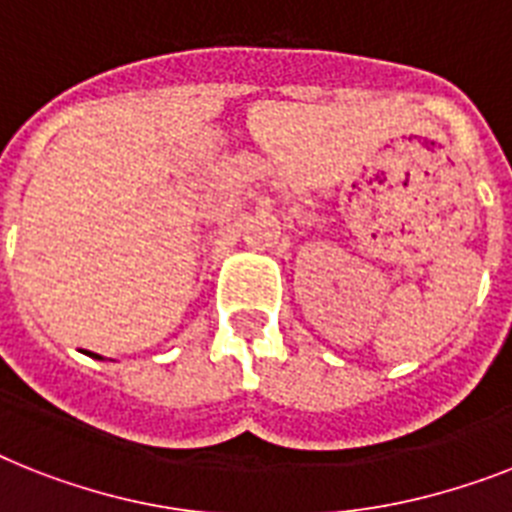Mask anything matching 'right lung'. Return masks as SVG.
Segmentation results:
<instances>
[{
    "label": "right lung",
    "instance_id": "add662e5",
    "mask_svg": "<svg viewBox=\"0 0 512 512\" xmlns=\"http://www.w3.org/2000/svg\"><path fill=\"white\" fill-rule=\"evenodd\" d=\"M86 355H89V357H94V360H105V357H102V355H97V352H86Z\"/></svg>",
    "mask_w": 512,
    "mask_h": 512
}]
</instances>
